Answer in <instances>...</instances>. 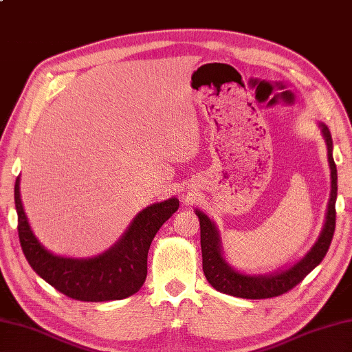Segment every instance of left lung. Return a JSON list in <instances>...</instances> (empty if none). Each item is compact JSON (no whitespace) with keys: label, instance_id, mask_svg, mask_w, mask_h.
<instances>
[{"label":"left lung","instance_id":"8db88e82","mask_svg":"<svg viewBox=\"0 0 352 352\" xmlns=\"http://www.w3.org/2000/svg\"><path fill=\"white\" fill-rule=\"evenodd\" d=\"M322 137L327 144V158L330 166V199L325 212V221L321 233L305 256L284 270H276L267 275H251L236 270L226 260L219 230L204 212L195 209L200 221V243L203 256V272L209 284L219 293L242 298H269L287 293L296 287L307 273H311L329 251L334 226H336V197H338V170L333 160V140L327 125L320 122Z\"/></svg>","mask_w":352,"mask_h":352}]
</instances>
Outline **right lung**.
Wrapping results in <instances>:
<instances>
[{"label": "right lung", "instance_id": "obj_1", "mask_svg": "<svg viewBox=\"0 0 352 352\" xmlns=\"http://www.w3.org/2000/svg\"><path fill=\"white\" fill-rule=\"evenodd\" d=\"M21 176L14 184V206L22 251L34 272L47 284L80 302H109L135 294L148 273V252L161 226L179 209V200L153 203L135 215L121 239L107 251L88 258L61 256L40 243L21 199Z\"/></svg>", "mask_w": 352, "mask_h": 352}]
</instances>
